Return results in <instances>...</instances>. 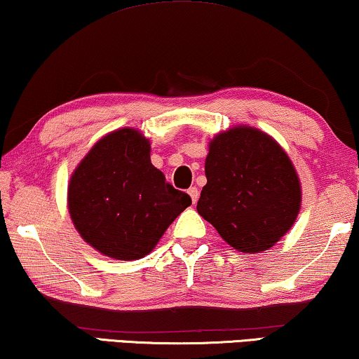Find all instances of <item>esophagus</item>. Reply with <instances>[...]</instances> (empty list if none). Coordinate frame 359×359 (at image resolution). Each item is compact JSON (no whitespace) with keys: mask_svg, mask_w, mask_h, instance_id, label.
Here are the masks:
<instances>
[{"mask_svg":"<svg viewBox=\"0 0 359 359\" xmlns=\"http://www.w3.org/2000/svg\"><path fill=\"white\" fill-rule=\"evenodd\" d=\"M188 194L191 196V201H193V204L198 203V199H199V189L196 188V186H191V188L188 189Z\"/></svg>","mask_w":359,"mask_h":359,"instance_id":"esophagus-1","label":"esophagus"}]
</instances>
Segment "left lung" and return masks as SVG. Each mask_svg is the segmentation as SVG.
I'll return each instance as SVG.
<instances>
[{
	"label": "left lung",
	"mask_w": 359,
	"mask_h": 359,
	"mask_svg": "<svg viewBox=\"0 0 359 359\" xmlns=\"http://www.w3.org/2000/svg\"><path fill=\"white\" fill-rule=\"evenodd\" d=\"M205 178L198 212L240 252L271 248L297 217L301 184L291 160L271 137L252 127L214 137Z\"/></svg>",
	"instance_id": "left-lung-1"
}]
</instances>
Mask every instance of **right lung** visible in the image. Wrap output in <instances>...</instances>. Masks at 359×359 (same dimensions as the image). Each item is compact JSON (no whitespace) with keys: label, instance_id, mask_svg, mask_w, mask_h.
<instances>
[{"label":"right lung","instance_id":"right-lung-1","mask_svg":"<svg viewBox=\"0 0 359 359\" xmlns=\"http://www.w3.org/2000/svg\"><path fill=\"white\" fill-rule=\"evenodd\" d=\"M191 205L150 161V144L134 129L102 137L68 184V209L83 238L116 259L155 248L168 225Z\"/></svg>","mask_w":359,"mask_h":359}]
</instances>
